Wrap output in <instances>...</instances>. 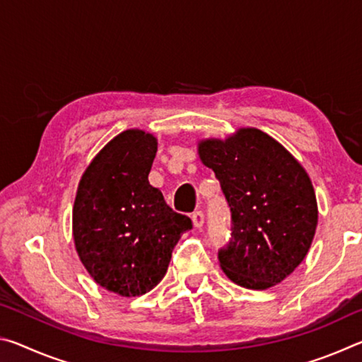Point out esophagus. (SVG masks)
<instances>
[{"instance_id": "esophagus-1", "label": "esophagus", "mask_w": 362, "mask_h": 362, "mask_svg": "<svg viewBox=\"0 0 362 362\" xmlns=\"http://www.w3.org/2000/svg\"><path fill=\"white\" fill-rule=\"evenodd\" d=\"M192 220H193L194 228H201V226L204 225V214H203V211L193 212L192 214Z\"/></svg>"}]
</instances>
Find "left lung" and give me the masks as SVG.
Masks as SVG:
<instances>
[{
	"label": "left lung",
	"mask_w": 362,
	"mask_h": 362,
	"mask_svg": "<svg viewBox=\"0 0 362 362\" xmlns=\"http://www.w3.org/2000/svg\"><path fill=\"white\" fill-rule=\"evenodd\" d=\"M231 211V240L218 262L233 283L265 291L279 284L308 254L317 226L313 183L278 140L255 127L198 142Z\"/></svg>",
	"instance_id": "left-lung-1"
}]
</instances>
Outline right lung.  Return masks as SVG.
Returning a JSON list of instances; mask_svg holds the SVG:
<instances>
[{"instance_id":"obj_1","label":"right lung","mask_w":362,"mask_h":362,"mask_svg":"<svg viewBox=\"0 0 362 362\" xmlns=\"http://www.w3.org/2000/svg\"><path fill=\"white\" fill-rule=\"evenodd\" d=\"M158 140L127 129L97 153L78 183L73 241L97 284L121 297H139L158 286L173 249L192 220L174 212L148 174Z\"/></svg>"}]
</instances>
